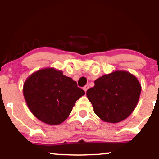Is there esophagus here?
Here are the masks:
<instances>
[{
  "label": "esophagus",
  "mask_w": 159,
  "mask_h": 159,
  "mask_svg": "<svg viewBox=\"0 0 159 159\" xmlns=\"http://www.w3.org/2000/svg\"><path fill=\"white\" fill-rule=\"evenodd\" d=\"M89 85H88V84H86V85L85 86H84V88H83V89H84V92H87V90H88V89H89Z\"/></svg>",
  "instance_id": "1"
}]
</instances>
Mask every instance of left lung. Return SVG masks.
<instances>
[{
  "mask_svg": "<svg viewBox=\"0 0 159 159\" xmlns=\"http://www.w3.org/2000/svg\"><path fill=\"white\" fill-rule=\"evenodd\" d=\"M86 95L95 113L104 122L116 124L133 112L139 101L141 85L136 76L117 70L95 81Z\"/></svg>",
  "mask_w": 159,
  "mask_h": 159,
  "instance_id": "8db88e82",
  "label": "left lung"
}]
</instances>
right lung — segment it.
<instances>
[{
  "mask_svg": "<svg viewBox=\"0 0 159 159\" xmlns=\"http://www.w3.org/2000/svg\"><path fill=\"white\" fill-rule=\"evenodd\" d=\"M84 95L71 78L53 67L38 70L23 84V95L32 114L49 125L67 120L77 100Z\"/></svg>",
  "mask_w": 159,
  "mask_h": 159,
  "instance_id": "right-lung-1",
  "label": "right lung"
}]
</instances>
